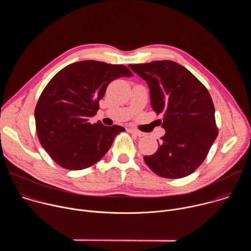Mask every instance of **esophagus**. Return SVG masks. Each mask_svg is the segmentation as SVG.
<instances>
[{
	"label": "esophagus",
	"instance_id": "esophagus-1",
	"mask_svg": "<svg viewBox=\"0 0 251 251\" xmlns=\"http://www.w3.org/2000/svg\"><path fill=\"white\" fill-rule=\"evenodd\" d=\"M129 132L132 133V134L137 135L138 137H143V136H144V133H142V132H140V131H138V130H136V129H133V128H130V129H129Z\"/></svg>",
	"mask_w": 251,
	"mask_h": 251
}]
</instances>
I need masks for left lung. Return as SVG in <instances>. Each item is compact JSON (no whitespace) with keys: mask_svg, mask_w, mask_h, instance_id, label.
I'll return each mask as SVG.
<instances>
[{"mask_svg":"<svg viewBox=\"0 0 251 251\" xmlns=\"http://www.w3.org/2000/svg\"><path fill=\"white\" fill-rule=\"evenodd\" d=\"M128 66L146 80L153 110L164 113L166 133L157 152L144 157L145 163L163 177L191 175L204 161L219 134L207 89L186 67L172 60Z\"/></svg>","mask_w":251,"mask_h":251,"instance_id":"1","label":"left lung"}]
</instances>
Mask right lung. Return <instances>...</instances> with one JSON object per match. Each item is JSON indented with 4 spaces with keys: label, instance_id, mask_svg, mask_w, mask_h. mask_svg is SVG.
Returning <instances> with one entry per match:
<instances>
[{
    "label": "right lung",
    "instance_id": "1",
    "mask_svg": "<svg viewBox=\"0 0 251 251\" xmlns=\"http://www.w3.org/2000/svg\"><path fill=\"white\" fill-rule=\"evenodd\" d=\"M133 76L124 65L96 60L68 64L50 79L34 110L35 128L43 148L60 167L83 170L97 163L125 129L89 119L99 109L108 84Z\"/></svg>",
    "mask_w": 251,
    "mask_h": 251
}]
</instances>
